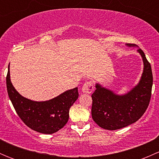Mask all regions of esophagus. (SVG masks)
I'll list each match as a JSON object with an SVG mask.
<instances>
[{"instance_id":"obj_1","label":"esophagus","mask_w":159,"mask_h":159,"mask_svg":"<svg viewBox=\"0 0 159 159\" xmlns=\"http://www.w3.org/2000/svg\"><path fill=\"white\" fill-rule=\"evenodd\" d=\"M93 91H94V84L91 81H86L81 89V91L83 93H86V94H91L93 92Z\"/></svg>"}]
</instances>
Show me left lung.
Returning a JSON list of instances; mask_svg holds the SVG:
<instances>
[{"label":"left lung","instance_id":"8db88e82","mask_svg":"<svg viewBox=\"0 0 159 159\" xmlns=\"http://www.w3.org/2000/svg\"><path fill=\"white\" fill-rule=\"evenodd\" d=\"M129 47H138L127 44ZM144 64L143 72L138 83L125 94H117L114 91L95 84L93 93L91 116L94 122L106 130H117L137 121L146 111L152 94V77L150 63L142 49H138Z\"/></svg>","mask_w":159,"mask_h":159}]
</instances>
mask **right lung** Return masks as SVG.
<instances>
[{
  "label": "right lung",
  "mask_w": 159,
  "mask_h": 159,
  "mask_svg": "<svg viewBox=\"0 0 159 159\" xmlns=\"http://www.w3.org/2000/svg\"><path fill=\"white\" fill-rule=\"evenodd\" d=\"M7 90L16 112L27 126L42 134H53L68 122L70 106L78 98V88L68 90L60 95L44 102H34L20 95L11 81L10 64Z\"/></svg>",
  "instance_id": "obj_1"
}]
</instances>
